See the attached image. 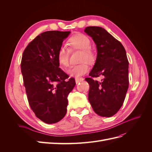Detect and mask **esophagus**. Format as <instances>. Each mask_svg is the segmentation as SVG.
<instances>
[{
	"label": "esophagus",
	"instance_id": "esophagus-1",
	"mask_svg": "<svg viewBox=\"0 0 152 152\" xmlns=\"http://www.w3.org/2000/svg\"><path fill=\"white\" fill-rule=\"evenodd\" d=\"M84 80V79L83 78H82V77H79V78H75V82H76V84H78V83H79V82H82Z\"/></svg>",
	"mask_w": 152,
	"mask_h": 152
}]
</instances>
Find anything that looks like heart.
Instances as JSON below:
<instances>
[{"mask_svg": "<svg viewBox=\"0 0 152 152\" xmlns=\"http://www.w3.org/2000/svg\"><path fill=\"white\" fill-rule=\"evenodd\" d=\"M68 44L72 49L82 50L80 61H84L77 65L71 66L68 70V74L70 77H78L84 75L88 72L89 66L86 61L93 63L95 60L94 53L90 49L91 43L89 38L82 34L73 35L68 39ZM57 60L59 65L66 67L69 65V50L65 47H61L57 54Z\"/></svg>", "mask_w": 152, "mask_h": 152, "instance_id": "obj_1", "label": "heart"}]
</instances>
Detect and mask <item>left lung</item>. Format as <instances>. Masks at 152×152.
I'll list each match as a JSON object with an SVG mask.
<instances>
[{
    "mask_svg": "<svg viewBox=\"0 0 152 152\" xmlns=\"http://www.w3.org/2000/svg\"><path fill=\"white\" fill-rule=\"evenodd\" d=\"M86 33L97 49L94 65L89 76H103L101 82L86 78L90 88L88 99L96 113L110 117L121 108L129 87V62L122 44L103 28L88 26Z\"/></svg>",
    "mask_w": 152,
    "mask_h": 152,
    "instance_id": "1",
    "label": "left lung"
}]
</instances>
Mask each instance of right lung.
I'll return each mask as SVG.
<instances>
[{
    "label": "right lung",
    "mask_w": 152,
    "mask_h": 152,
    "mask_svg": "<svg viewBox=\"0 0 152 152\" xmlns=\"http://www.w3.org/2000/svg\"><path fill=\"white\" fill-rule=\"evenodd\" d=\"M70 31H48L27 45L23 53L21 70L28 103L36 117L54 124L65 116L68 94L75 86L73 78L60 68L57 54Z\"/></svg>",
    "instance_id": "obj_1"
}]
</instances>
